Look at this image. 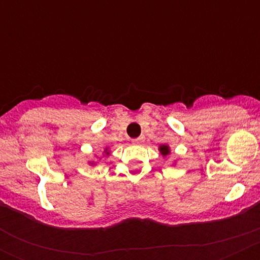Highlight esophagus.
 Returning a JSON list of instances; mask_svg holds the SVG:
<instances>
[{
	"label": "esophagus",
	"instance_id": "obj_1",
	"mask_svg": "<svg viewBox=\"0 0 260 260\" xmlns=\"http://www.w3.org/2000/svg\"><path fill=\"white\" fill-rule=\"evenodd\" d=\"M142 140H143V138H140V137H139V138H136V139H133L132 142L134 143V144H140V143H142Z\"/></svg>",
	"mask_w": 260,
	"mask_h": 260
}]
</instances>
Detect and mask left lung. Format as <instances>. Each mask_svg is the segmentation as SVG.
Masks as SVG:
<instances>
[{
    "mask_svg": "<svg viewBox=\"0 0 260 260\" xmlns=\"http://www.w3.org/2000/svg\"><path fill=\"white\" fill-rule=\"evenodd\" d=\"M160 153L164 155V156H166V155L170 154V148L168 147V145H161V147L159 148Z\"/></svg>",
    "mask_w": 260,
    "mask_h": 260,
    "instance_id": "8db88e82",
    "label": "left lung"
}]
</instances>
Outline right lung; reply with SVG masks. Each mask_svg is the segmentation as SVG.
<instances>
[{
  "label": "right lung",
  "mask_w": 260,
  "mask_h": 260,
  "mask_svg": "<svg viewBox=\"0 0 260 260\" xmlns=\"http://www.w3.org/2000/svg\"><path fill=\"white\" fill-rule=\"evenodd\" d=\"M104 153H105L106 155H109L110 153H109V151H107V149H105V151H104Z\"/></svg>",
  "instance_id": "right-lung-1"
}]
</instances>
